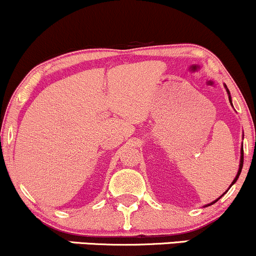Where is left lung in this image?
I'll return each mask as SVG.
<instances>
[{
	"mask_svg": "<svg viewBox=\"0 0 256 256\" xmlns=\"http://www.w3.org/2000/svg\"><path fill=\"white\" fill-rule=\"evenodd\" d=\"M224 86H225V89H226V92H228V101H230V104H231V106H232V100H231V95H230V91H228V86H226V85L224 84ZM232 107H234V106H232ZM242 167H243V144H242V149H240V168H238V172H237V174H236V177H234V180H232V183H231V185L230 186H228V189H230V188L232 186V185H234V183H236L237 182V179H238V177H240V172H242ZM228 189L226 190L225 192H228ZM224 192V194H225ZM224 194H222V196H224ZM222 196H220V198H218L216 200V201H213V202H210V204H204V207H208V206H210V204H216V201H218V200H220L222 198Z\"/></svg>",
	"mask_w": 256,
	"mask_h": 256,
	"instance_id": "left-lung-1",
	"label": "left lung"
}]
</instances>
